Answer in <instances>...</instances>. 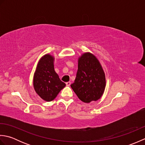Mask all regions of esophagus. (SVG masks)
<instances>
[{
  "label": "esophagus",
  "instance_id": "1",
  "mask_svg": "<svg viewBox=\"0 0 145 145\" xmlns=\"http://www.w3.org/2000/svg\"><path fill=\"white\" fill-rule=\"evenodd\" d=\"M66 85L67 86H70L71 85V82H68L66 83Z\"/></svg>",
  "mask_w": 145,
  "mask_h": 145
}]
</instances>
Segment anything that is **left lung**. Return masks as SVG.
<instances>
[{
    "label": "left lung",
    "instance_id": "8db88e82",
    "mask_svg": "<svg viewBox=\"0 0 145 145\" xmlns=\"http://www.w3.org/2000/svg\"><path fill=\"white\" fill-rule=\"evenodd\" d=\"M105 75L97 57L87 52L78 58L76 78L71 87L85 103L100 99L105 88Z\"/></svg>",
    "mask_w": 145,
    "mask_h": 145
}]
</instances>
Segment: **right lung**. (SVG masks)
<instances>
[{"label": "right lung", "instance_id": "right-lung-1", "mask_svg": "<svg viewBox=\"0 0 145 145\" xmlns=\"http://www.w3.org/2000/svg\"><path fill=\"white\" fill-rule=\"evenodd\" d=\"M54 58L50 54L44 55L37 66L33 76V87L40 97L47 101L54 100L65 87L54 70Z\"/></svg>", "mask_w": 145, "mask_h": 145}]
</instances>
